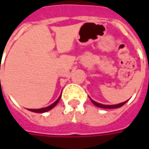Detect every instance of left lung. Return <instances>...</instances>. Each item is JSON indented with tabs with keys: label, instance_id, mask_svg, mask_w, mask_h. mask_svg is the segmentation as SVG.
Instances as JSON below:
<instances>
[{
	"label": "left lung",
	"instance_id": "left-lung-1",
	"mask_svg": "<svg viewBox=\"0 0 149 149\" xmlns=\"http://www.w3.org/2000/svg\"><path fill=\"white\" fill-rule=\"evenodd\" d=\"M90 100H91L92 103H93L95 105H96L97 107H100V108H103V109H117V108H120V107H122L124 104H126V103L128 102V100H127V101H125V102L120 103V104H118L108 105V104H100V103H97V102L94 101L92 99H90Z\"/></svg>",
	"mask_w": 149,
	"mask_h": 149
}]
</instances>
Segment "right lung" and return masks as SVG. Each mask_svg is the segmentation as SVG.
Instances as JSON below:
<instances>
[{
    "instance_id": "right-lung-1",
    "label": "right lung",
    "mask_w": 149,
    "mask_h": 149,
    "mask_svg": "<svg viewBox=\"0 0 149 149\" xmlns=\"http://www.w3.org/2000/svg\"><path fill=\"white\" fill-rule=\"evenodd\" d=\"M60 98H61V95H60V97L58 98V100H56L55 102H54L52 104H50L48 107H45V108H42V109H30L29 110L31 112H35V113H45V112L49 111L50 109H52L53 108H54V106L56 105L58 103H59V101H60Z\"/></svg>"
}]
</instances>
